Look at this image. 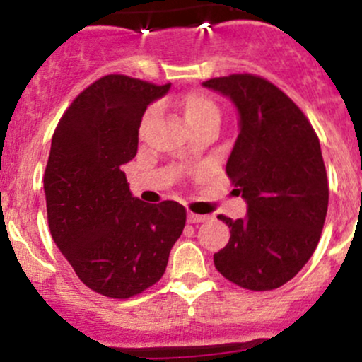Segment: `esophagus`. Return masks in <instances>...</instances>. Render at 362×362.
I'll use <instances>...</instances> for the list:
<instances>
[{
    "label": "esophagus",
    "instance_id": "obj_1",
    "mask_svg": "<svg viewBox=\"0 0 362 362\" xmlns=\"http://www.w3.org/2000/svg\"><path fill=\"white\" fill-rule=\"evenodd\" d=\"M209 219V216H202V214H194V213H189L187 216V221L189 223H204Z\"/></svg>",
    "mask_w": 362,
    "mask_h": 362
}]
</instances>
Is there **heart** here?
Masks as SVG:
<instances>
[{
  "instance_id": "obj_1",
  "label": "heart",
  "mask_w": 362,
  "mask_h": 362,
  "mask_svg": "<svg viewBox=\"0 0 362 362\" xmlns=\"http://www.w3.org/2000/svg\"><path fill=\"white\" fill-rule=\"evenodd\" d=\"M178 109H180L185 122L189 124V127L197 122H202V120H219V107L216 105L213 98L207 97L206 93H201V91H190V93L184 95V97L178 100ZM153 115H155V109L148 110L146 114H144L143 127Z\"/></svg>"
}]
</instances>
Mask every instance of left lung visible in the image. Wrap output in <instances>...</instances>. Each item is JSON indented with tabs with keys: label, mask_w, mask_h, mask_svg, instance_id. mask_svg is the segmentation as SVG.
Masks as SVG:
<instances>
[{
	"label": "left lung",
	"mask_w": 362,
	"mask_h": 362,
	"mask_svg": "<svg viewBox=\"0 0 362 362\" xmlns=\"http://www.w3.org/2000/svg\"><path fill=\"white\" fill-rule=\"evenodd\" d=\"M233 102L238 138L226 173L247 202V216L226 223L230 242L214 265L240 288H281L305 267L317 248L328 207L320 141L284 91L253 74L202 83Z\"/></svg>",
	"instance_id": "1"
}]
</instances>
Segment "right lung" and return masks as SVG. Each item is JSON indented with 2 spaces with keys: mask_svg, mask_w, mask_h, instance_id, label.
Returning a JSON list of instances; mask_svg holds the SVG:
<instances>
[{
  "mask_svg": "<svg viewBox=\"0 0 362 362\" xmlns=\"http://www.w3.org/2000/svg\"><path fill=\"white\" fill-rule=\"evenodd\" d=\"M168 90L109 74L74 98L54 131L44 175L49 230L83 284L103 296L126 300L160 281L184 231V206L143 202L122 172L138 153L148 105Z\"/></svg>",
  "mask_w": 362,
  "mask_h": 362,
  "instance_id": "1",
  "label": "right lung"
}]
</instances>
